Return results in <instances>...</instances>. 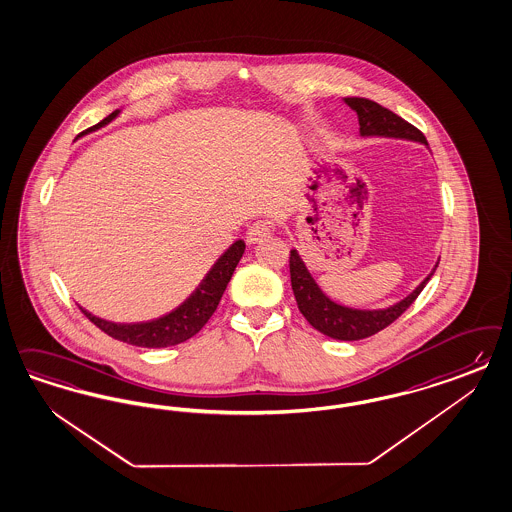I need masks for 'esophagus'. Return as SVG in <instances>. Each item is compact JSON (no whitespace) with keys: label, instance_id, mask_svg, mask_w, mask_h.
<instances>
[{"label":"esophagus","instance_id":"34e87169","mask_svg":"<svg viewBox=\"0 0 512 512\" xmlns=\"http://www.w3.org/2000/svg\"><path fill=\"white\" fill-rule=\"evenodd\" d=\"M273 231V224L267 220H258L248 228L247 241L248 243H258L265 239L269 233Z\"/></svg>","mask_w":512,"mask_h":512}]
</instances>
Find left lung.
Returning a JSON list of instances; mask_svg holds the SVG:
<instances>
[{
	"instance_id": "8db88e82",
	"label": "left lung",
	"mask_w": 512,
	"mask_h": 512,
	"mask_svg": "<svg viewBox=\"0 0 512 512\" xmlns=\"http://www.w3.org/2000/svg\"><path fill=\"white\" fill-rule=\"evenodd\" d=\"M345 103L358 115L362 137H394L418 141L428 147V141L420 130H416L413 124L405 122L401 116H397L379 103L365 98H345ZM437 265L439 262L409 296L399 299L394 305L384 309H354L326 296L314 281L301 256L297 254L296 248L290 250V279L299 311L314 330L337 341H360L390 326L413 305L414 299L433 277Z\"/></svg>"
}]
</instances>
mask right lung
Wrapping results in <instances>:
<instances>
[{
  "label": "right lung",
  "instance_id": "obj_1",
  "mask_svg": "<svg viewBox=\"0 0 512 512\" xmlns=\"http://www.w3.org/2000/svg\"><path fill=\"white\" fill-rule=\"evenodd\" d=\"M118 115H120V109H116L107 118H103L99 124L92 126L90 130H86L81 135L96 132L99 128L107 126L109 122H113ZM245 247L247 245L243 239L235 241L216 260L215 265L205 275V279L199 282L198 288L186 297L177 309H173L171 313L164 314L160 318H154L149 322H135V324H116L111 320H103L96 314L88 313L83 307H81V311L88 316L90 322H94L98 326L99 330L105 331L107 335L115 337L118 341H124L128 345L145 348L179 345V343L188 341L190 337H194L207 324V320L213 316L235 267L245 254Z\"/></svg>",
  "mask_w": 512,
  "mask_h": 512
}]
</instances>
